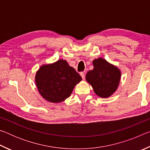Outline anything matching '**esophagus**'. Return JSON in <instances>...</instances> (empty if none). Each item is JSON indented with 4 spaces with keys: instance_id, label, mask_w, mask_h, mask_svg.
<instances>
[{
    "instance_id": "esophagus-1",
    "label": "esophagus",
    "mask_w": 150,
    "mask_h": 150,
    "mask_svg": "<svg viewBox=\"0 0 150 150\" xmlns=\"http://www.w3.org/2000/svg\"><path fill=\"white\" fill-rule=\"evenodd\" d=\"M80 75H81V77H82V79L83 80L85 79V73H83V72H81V73H80Z\"/></svg>"
}]
</instances>
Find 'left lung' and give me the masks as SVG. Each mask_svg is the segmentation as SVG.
I'll return each mask as SVG.
<instances>
[{
    "label": "left lung",
    "instance_id": "8db88e82",
    "mask_svg": "<svg viewBox=\"0 0 150 150\" xmlns=\"http://www.w3.org/2000/svg\"><path fill=\"white\" fill-rule=\"evenodd\" d=\"M93 69L88 71L86 80L93 87L94 92L101 98H108L118 87L121 72L116 66L103 58L93 60Z\"/></svg>",
    "mask_w": 150,
    "mask_h": 150
}]
</instances>
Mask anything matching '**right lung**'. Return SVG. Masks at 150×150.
<instances>
[{
  "label": "right lung",
  "mask_w": 150,
  "mask_h": 150,
  "mask_svg": "<svg viewBox=\"0 0 150 150\" xmlns=\"http://www.w3.org/2000/svg\"><path fill=\"white\" fill-rule=\"evenodd\" d=\"M82 80L65 60L43 65L35 74L37 88L42 97L54 103H61L71 95L75 86Z\"/></svg>",
  "instance_id": "1"
}]
</instances>
